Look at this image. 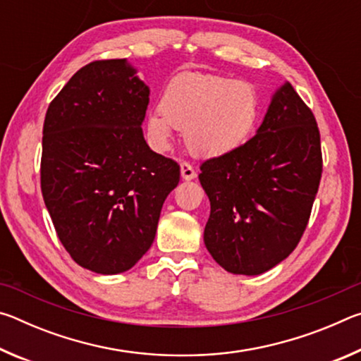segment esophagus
I'll return each instance as SVG.
<instances>
[{
  "label": "esophagus",
  "mask_w": 361,
  "mask_h": 361,
  "mask_svg": "<svg viewBox=\"0 0 361 361\" xmlns=\"http://www.w3.org/2000/svg\"><path fill=\"white\" fill-rule=\"evenodd\" d=\"M180 172H181V178L186 180V181H191V180L195 178V176H197L194 167L191 166V164H188V162H181Z\"/></svg>",
  "instance_id": "esophagus-1"
}]
</instances>
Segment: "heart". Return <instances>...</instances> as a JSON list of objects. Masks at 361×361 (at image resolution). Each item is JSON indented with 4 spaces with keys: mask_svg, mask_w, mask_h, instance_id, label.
Listing matches in <instances>:
<instances>
[{
    "mask_svg": "<svg viewBox=\"0 0 361 361\" xmlns=\"http://www.w3.org/2000/svg\"><path fill=\"white\" fill-rule=\"evenodd\" d=\"M159 109L161 113L146 116V132L156 148H169L175 127L185 130L186 146L194 156L223 157L253 135L261 100L250 82L209 73H183L164 89Z\"/></svg>",
    "mask_w": 361,
    "mask_h": 361,
    "instance_id": "obj_1",
    "label": "heart"
}]
</instances>
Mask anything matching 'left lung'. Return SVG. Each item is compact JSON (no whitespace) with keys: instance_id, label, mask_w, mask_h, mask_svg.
Listing matches in <instances>:
<instances>
[{"instance_id":"1","label":"left lung","mask_w":361,"mask_h":361,"mask_svg":"<svg viewBox=\"0 0 361 361\" xmlns=\"http://www.w3.org/2000/svg\"><path fill=\"white\" fill-rule=\"evenodd\" d=\"M210 200L204 242L231 274L259 276L301 240L322 176L320 132L290 82L274 92L256 135L200 166Z\"/></svg>"}]
</instances>
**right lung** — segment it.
<instances>
[{
	"label": "right lung",
	"instance_id": "1",
	"mask_svg": "<svg viewBox=\"0 0 361 361\" xmlns=\"http://www.w3.org/2000/svg\"><path fill=\"white\" fill-rule=\"evenodd\" d=\"M149 87L127 59L82 66L47 108L41 191L79 266L102 276L132 269L156 237L180 166L152 151L142 124Z\"/></svg>",
	"mask_w": 361,
	"mask_h": 361
}]
</instances>
